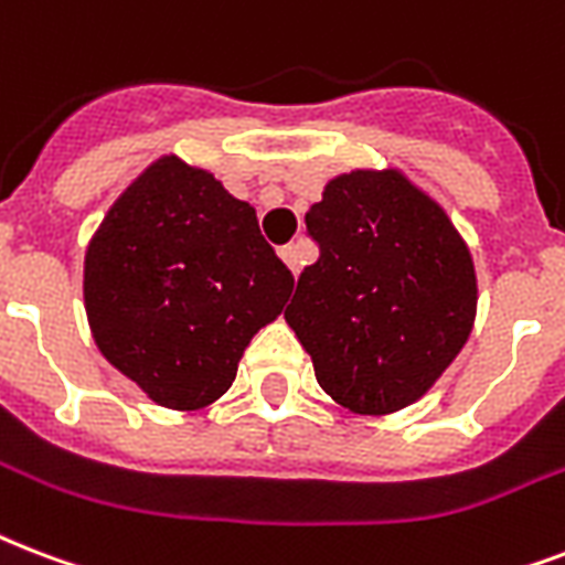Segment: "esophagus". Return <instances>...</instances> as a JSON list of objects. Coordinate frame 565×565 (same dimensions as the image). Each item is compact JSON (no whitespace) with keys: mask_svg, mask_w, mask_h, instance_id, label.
<instances>
[{"mask_svg":"<svg viewBox=\"0 0 565 565\" xmlns=\"http://www.w3.org/2000/svg\"><path fill=\"white\" fill-rule=\"evenodd\" d=\"M305 257H308V245L301 243V239L281 248V260L287 264V269H290L292 275H299V269L305 266Z\"/></svg>","mask_w":565,"mask_h":565,"instance_id":"1","label":"esophagus"}]
</instances>
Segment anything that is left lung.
Returning <instances> with one entry per match:
<instances>
[{"mask_svg":"<svg viewBox=\"0 0 565 565\" xmlns=\"http://www.w3.org/2000/svg\"><path fill=\"white\" fill-rule=\"evenodd\" d=\"M320 245L284 311L317 382L355 415L415 403L459 355L477 313L468 245L399 171H352L305 215Z\"/></svg>","mask_w":565,"mask_h":565,"instance_id":"left-lung-1","label":"left lung"}]
</instances>
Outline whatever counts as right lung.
<instances>
[{
  "mask_svg": "<svg viewBox=\"0 0 565 565\" xmlns=\"http://www.w3.org/2000/svg\"><path fill=\"white\" fill-rule=\"evenodd\" d=\"M290 269L254 206L162 157L115 201L85 254V311L111 367L178 412L210 406L248 340L284 311Z\"/></svg>",
  "mask_w": 565,
  "mask_h": 565,
  "instance_id": "right-lung-1",
  "label": "right lung"
}]
</instances>
